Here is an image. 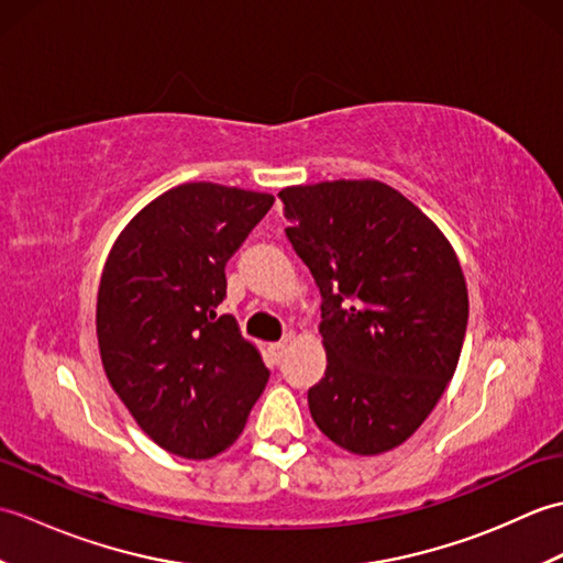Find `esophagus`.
<instances>
[{
	"instance_id": "obj_1",
	"label": "esophagus",
	"mask_w": 563,
	"mask_h": 563,
	"mask_svg": "<svg viewBox=\"0 0 563 563\" xmlns=\"http://www.w3.org/2000/svg\"><path fill=\"white\" fill-rule=\"evenodd\" d=\"M285 349H288V341L271 343V345H268V357H271V363L278 365V363L283 361V355H285Z\"/></svg>"
}]
</instances>
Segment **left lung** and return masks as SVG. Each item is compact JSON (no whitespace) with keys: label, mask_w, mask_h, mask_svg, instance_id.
<instances>
[{"label":"left lung","mask_w":563,"mask_h":563,"mask_svg":"<svg viewBox=\"0 0 563 563\" xmlns=\"http://www.w3.org/2000/svg\"><path fill=\"white\" fill-rule=\"evenodd\" d=\"M285 230L321 292L327 373L307 394L331 442L382 454L435 409L464 343L470 297L448 236L375 178L280 190Z\"/></svg>","instance_id":"left-lung-1"}]
</instances>
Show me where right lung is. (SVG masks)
<instances>
[{
    "label": "right lung",
    "instance_id": "1",
    "mask_svg": "<svg viewBox=\"0 0 563 563\" xmlns=\"http://www.w3.org/2000/svg\"><path fill=\"white\" fill-rule=\"evenodd\" d=\"M210 181L166 190L118 234L97 295V339L113 391L166 452L210 460L242 433L268 382L236 319L214 309L224 266L273 206Z\"/></svg>",
    "mask_w": 563,
    "mask_h": 563
}]
</instances>
